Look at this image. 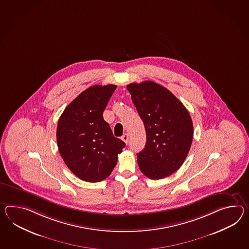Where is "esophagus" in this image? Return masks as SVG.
<instances>
[{
    "instance_id": "34e87169",
    "label": "esophagus",
    "mask_w": 249,
    "mask_h": 249,
    "mask_svg": "<svg viewBox=\"0 0 249 249\" xmlns=\"http://www.w3.org/2000/svg\"><path fill=\"white\" fill-rule=\"evenodd\" d=\"M122 140H123L126 144H127V143H128V134H124L122 137Z\"/></svg>"
}]
</instances>
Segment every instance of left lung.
<instances>
[{
  "instance_id": "1",
  "label": "left lung",
  "mask_w": 249,
  "mask_h": 249,
  "mask_svg": "<svg viewBox=\"0 0 249 249\" xmlns=\"http://www.w3.org/2000/svg\"><path fill=\"white\" fill-rule=\"evenodd\" d=\"M127 89L146 129V146L137 154L140 171L153 180L171 176L184 162L193 142L188 110L168 89L152 81L132 83Z\"/></svg>"
}]
</instances>
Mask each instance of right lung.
<instances>
[{
  "mask_svg": "<svg viewBox=\"0 0 249 249\" xmlns=\"http://www.w3.org/2000/svg\"><path fill=\"white\" fill-rule=\"evenodd\" d=\"M116 85H93L68 104L56 127L61 157L67 167L85 182H101L111 174L125 147L103 120V110Z\"/></svg>",
  "mask_w": 249,
  "mask_h": 249,
  "instance_id": "add662e5",
  "label": "right lung"
}]
</instances>
